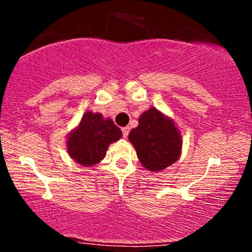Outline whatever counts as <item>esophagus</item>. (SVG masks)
Returning a JSON list of instances; mask_svg holds the SVG:
<instances>
[{
  "label": "esophagus",
  "mask_w": 252,
  "mask_h": 252,
  "mask_svg": "<svg viewBox=\"0 0 252 252\" xmlns=\"http://www.w3.org/2000/svg\"><path fill=\"white\" fill-rule=\"evenodd\" d=\"M122 132H123V137H128V135H129L128 126H124V128H122Z\"/></svg>",
  "instance_id": "34e87169"
}]
</instances>
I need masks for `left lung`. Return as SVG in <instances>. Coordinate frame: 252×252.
I'll return each mask as SVG.
<instances>
[{
  "instance_id": "1",
  "label": "left lung",
  "mask_w": 252,
  "mask_h": 252,
  "mask_svg": "<svg viewBox=\"0 0 252 252\" xmlns=\"http://www.w3.org/2000/svg\"><path fill=\"white\" fill-rule=\"evenodd\" d=\"M138 160L146 169L158 173L180 158L182 137L172 117L156 108L144 111L138 126L129 132Z\"/></svg>"
}]
</instances>
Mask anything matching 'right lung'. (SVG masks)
<instances>
[{"instance_id": "add662e5", "label": "right lung", "mask_w": 252, "mask_h": 252, "mask_svg": "<svg viewBox=\"0 0 252 252\" xmlns=\"http://www.w3.org/2000/svg\"><path fill=\"white\" fill-rule=\"evenodd\" d=\"M122 137V131L110 117L88 110L76 128L66 136V149L80 166L94 167L105 158L111 143Z\"/></svg>"}]
</instances>
